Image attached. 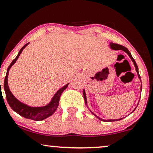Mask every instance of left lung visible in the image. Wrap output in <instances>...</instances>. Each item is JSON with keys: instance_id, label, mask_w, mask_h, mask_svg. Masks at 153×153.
Listing matches in <instances>:
<instances>
[{"instance_id": "left-lung-1", "label": "left lung", "mask_w": 153, "mask_h": 153, "mask_svg": "<svg viewBox=\"0 0 153 153\" xmlns=\"http://www.w3.org/2000/svg\"><path fill=\"white\" fill-rule=\"evenodd\" d=\"M109 45H110V47H111V49H114V50H123V51H125L126 53L127 54H128V55L129 56V57L131 58V59L132 60V61L133 62V64H134L135 67H136V71L137 73H138V78L140 79V75H139V73H138V65H137L136 63V61H135V60L133 59V56H131V53H130V51H129L127 49V48H126L125 46H123L122 45H120V44H114V43H110ZM140 90H142V85H141V87H140ZM83 97H84L85 103L86 105H88V104H87V97H86V94H85V90H83ZM134 110H135V109H134ZM134 110H133V111H134ZM91 112H92V111H91ZM92 114H94V116H95V117H96L97 118H98V119H99L100 120H101V121H119V120L122 119H109V120H104V119H101V118L98 117L97 116H96L95 114H94V113H92Z\"/></svg>"}]
</instances>
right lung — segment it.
I'll return each instance as SVG.
<instances>
[{
	"label": "right lung",
	"mask_w": 153,
	"mask_h": 153,
	"mask_svg": "<svg viewBox=\"0 0 153 153\" xmlns=\"http://www.w3.org/2000/svg\"><path fill=\"white\" fill-rule=\"evenodd\" d=\"M28 44L29 43L26 44L24 46H22V48L20 50V51H19L16 58L13 60L12 63H10V65H9V67L7 68V73L5 77L4 80V90L5 92V96H6L7 103H8L10 107L12 108L13 111H15L20 116H22V117L26 118V119H30L34 120V121H42V120H44L46 119V118L50 117V116L53 114L54 112L56 111V110L58 107H59L60 97H61V94H62L63 91L67 88L69 83H68L67 85H65L63 86V88L59 89V90L57 91L56 93L54 94L51 102H50L49 104H47L46 106H44V107H30V106H27V104L22 103V102L19 101L18 100H17L9 89L8 83H7L8 73L10 68L11 66H13V65L15 64V63L16 62L17 59L20 56V53H22V50L24 49Z\"/></svg>",
	"instance_id": "add662e5"
}]
</instances>
